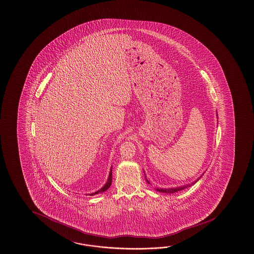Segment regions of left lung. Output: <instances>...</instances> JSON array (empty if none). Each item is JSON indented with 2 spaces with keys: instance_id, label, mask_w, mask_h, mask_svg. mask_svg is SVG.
<instances>
[{
  "instance_id": "left-lung-1",
  "label": "left lung",
  "mask_w": 254,
  "mask_h": 254,
  "mask_svg": "<svg viewBox=\"0 0 254 254\" xmlns=\"http://www.w3.org/2000/svg\"><path fill=\"white\" fill-rule=\"evenodd\" d=\"M201 177V176H200ZM200 178L198 179V180H200ZM197 180V181H198ZM197 181H195L193 182L192 184H187V185H184V186H182V187H178V188H172V189H156L158 191H161V192H166V193H173V192H176V191H179V190H182L186 189V188H188V187H190L191 185H193V184H196L197 183ZM146 182L148 183V184H150V182L146 179Z\"/></svg>"
}]
</instances>
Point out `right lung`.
I'll return each mask as SVG.
<instances>
[{"instance_id": "add662e5", "label": "right lung", "mask_w": 254, "mask_h": 254, "mask_svg": "<svg viewBox=\"0 0 254 254\" xmlns=\"http://www.w3.org/2000/svg\"><path fill=\"white\" fill-rule=\"evenodd\" d=\"M113 169H111V172H110V175H109V179L108 181H107V183H106V184L103 186V188L101 190H99L98 191H96V192H93V193H92V194L90 195H95L97 194V193H99V192H103V191H105V190H107L110 188V186H111V184H112V179H113Z\"/></svg>"}]
</instances>
